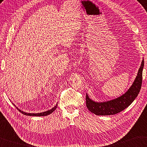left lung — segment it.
<instances>
[{
  "label": "left lung",
  "instance_id": "obj_1",
  "mask_svg": "<svg viewBox=\"0 0 147 147\" xmlns=\"http://www.w3.org/2000/svg\"><path fill=\"white\" fill-rule=\"evenodd\" d=\"M144 67V59L142 61L140 68L134 81L129 89L124 94L113 100L106 102H95L86 95V107L90 112L96 115H112L119 113L128 107L139 94L141 88L142 75Z\"/></svg>",
  "mask_w": 147,
  "mask_h": 147
}]
</instances>
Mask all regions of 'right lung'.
I'll return each mask as SVG.
<instances>
[{"instance_id":"right-lung-1","label":"right lung","mask_w":147,"mask_h":147,"mask_svg":"<svg viewBox=\"0 0 147 147\" xmlns=\"http://www.w3.org/2000/svg\"><path fill=\"white\" fill-rule=\"evenodd\" d=\"M57 105H58V103H57L56 105H55V107H53L52 108V109L48 110V111H46L45 112H42V113H26V112H24L23 111H21V109H19V108L18 107H16L17 109H18V110H19V112H21V113H23V115H28V116H34V117H44V116H47V115H49L52 113L54 111L57 109Z\"/></svg>"}]
</instances>
